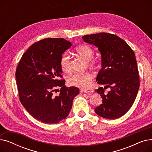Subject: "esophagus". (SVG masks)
I'll return each mask as SVG.
<instances>
[{
	"label": "esophagus",
	"mask_w": 152,
	"mask_h": 152,
	"mask_svg": "<svg viewBox=\"0 0 152 152\" xmlns=\"http://www.w3.org/2000/svg\"><path fill=\"white\" fill-rule=\"evenodd\" d=\"M83 91L84 92V93H86V94H91L93 92V91L92 89H83Z\"/></svg>",
	"instance_id": "obj_1"
}]
</instances>
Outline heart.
Listing matches in <instances>:
<instances>
[{
  "label": "heart",
  "instance_id": "obj_1",
  "mask_svg": "<svg viewBox=\"0 0 152 152\" xmlns=\"http://www.w3.org/2000/svg\"><path fill=\"white\" fill-rule=\"evenodd\" d=\"M75 52L79 57L87 61V66L92 70H95L99 68V62L95 59H91L94 56V51L91 47L80 45L76 47ZM60 66L61 70L66 73H70L72 68L69 57L67 54H63L60 60ZM92 79V76L88 72L82 73H75L70 76L68 79V83L72 86H75L84 89L90 86Z\"/></svg>",
  "mask_w": 152,
  "mask_h": 152
}]
</instances>
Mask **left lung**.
<instances>
[{"label": "left lung", "instance_id": "obj_1", "mask_svg": "<svg viewBox=\"0 0 152 152\" xmlns=\"http://www.w3.org/2000/svg\"><path fill=\"white\" fill-rule=\"evenodd\" d=\"M84 41L98 47L102 68L96 81L105 86L95 90L102 103L94 110L107 119H116L126 113L134 103L139 91L140 79L134 51L116 35L100 33L82 37ZM110 87L107 93L104 89Z\"/></svg>", "mask_w": 152, "mask_h": 152}]
</instances>
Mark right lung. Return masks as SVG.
Returning <instances> with one entry per match:
<instances>
[{
  "mask_svg": "<svg viewBox=\"0 0 152 152\" xmlns=\"http://www.w3.org/2000/svg\"><path fill=\"white\" fill-rule=\"evenodd\" d=\"M71 46L63 38L42 39L23 53L16 69L21 104L32 116L44 123L55 124L65 119L79 92L76 87L65 86L60 66L62 54ZM58 86L61 89L57 96L54 92Z\"/></svg>",
  "mask_w": 152,
  "mask_h": 152,
  "instance_id": "add662e5",
  "label": "right lung"
}]
</instances>
